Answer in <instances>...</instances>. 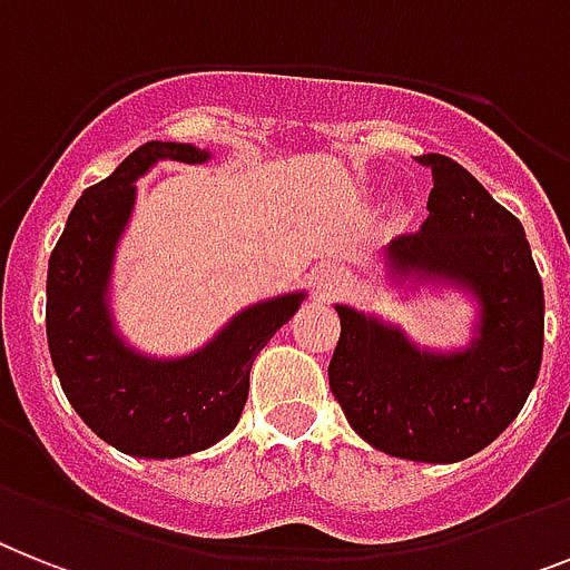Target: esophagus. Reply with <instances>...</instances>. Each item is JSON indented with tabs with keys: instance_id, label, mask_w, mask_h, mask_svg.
<instances>
[{
	"instance_id": "obj_1",
	"label": "esophagus",
	"mask_w": 570,
	"mask_h": 570,
	"mask_svg": "<svg viewBox=\"0 0 570 570\" xmlns=\"http://www.w3.org/2000/svg\"><path fill=\"white\" fill-rule=\"evenodd\" d=\"M312 288L320 299H335L343 291V274L335 265L323 262V265H317L312 271Z\"/></svg>"
}]
</instances>
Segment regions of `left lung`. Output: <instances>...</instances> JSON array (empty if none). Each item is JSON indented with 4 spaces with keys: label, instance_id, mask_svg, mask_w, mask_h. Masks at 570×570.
Here are the masks:
<instances>
[{
    "label": "left lung",
    "instance_id": "left-lung-1",
    "mask_svg": "<svg viewBox=\"0 0 570 570\" xmlns=\"http://www.w3.org/2000/svg\"><path fill=\"white\" fill-rule=\"evenodd\" d=\"M434 189L416 233L381 253L384 285L411 299L451 291L472 305L463 346H425L375 312L335 303L341 341L328 384L352 431L373 449L416 463H460L504 434L539 379L542 279L524 227L472 174L425 154Z\"/></svg>",
    "mask_w": 570,
    "mask_h": 570
}]
</instances>
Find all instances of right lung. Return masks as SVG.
Returning a JSON list of instances; mask_svg holds the SVG:
<instances>
[{"label":"right lung","mask_w":570,"mask_h":570,"mask_svg":"<svg viewBox=\"0 0 570 570\" xmlns=\"http://www.w3.org/2000/svg\"><path fill=\"white\" fill-rule=\"evenodd\" d=\"M209 163L189 142H145L78 197L49 258L46 335L55 373L78 416L107 445L174 460L220 443L238 425L250 366L305 303V291L244 305L197 350L154 355L127 341L112 308L116 256L136 212V183L159 163Z\"/></svg>","instance_id":"right-lung-1"}]
</instances>
